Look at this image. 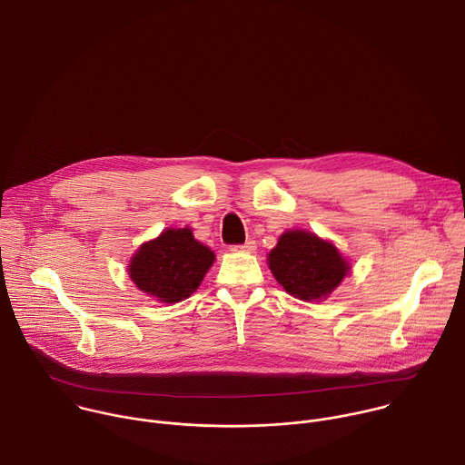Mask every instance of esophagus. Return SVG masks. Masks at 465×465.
Listing matches in <instances>:
<instances>
[{
    "label": "esophagus",
    "instance_id": "esophagus-1",
    "mask_svg": "<svg viewBox=\"0 0 465 465\" xmlns=\"http://www.w3.org/2000/svg\"><path fill=\"white\" fill-rule=\"evenodd\" d=\"M236 249H242L243 252L252 254V252H256V242H254V240H249V242H245L243 245H240V247H236Z\"/></svg>",
    "mask_w": 465,
    "mask_h": 465
}]
</instances>
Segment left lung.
Returning <instances> with one entry per match:
<instances>
[{"instance_id":"8db88e82","label":"left lung","mask_w":465,"mask_h":465,"mask_svg":"<svg viewBox=\"0 0 465 465\" xmlns=\"http://www.w3.org/2000/svg\"><path fill=\"white\" fill-rule=\"evenodd\" d=\"M267 265L285 292L303 302L327 300L351 272L349 260L332 242L303 229L282 232Z\"/></svg>"}]
</instances>
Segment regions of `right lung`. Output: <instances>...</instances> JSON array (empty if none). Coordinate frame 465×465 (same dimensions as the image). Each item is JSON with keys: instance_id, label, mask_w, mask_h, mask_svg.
<instances>
[{"instance_id": "1", "label": "right lung", "mask_w": 465, "mask_h": 465, "mask_svg": "<svg viewBox=\"0 0 465 465\" xmlns=\"http://www.w3.org/2000/svg\"><path fill=\"white\" fill-rule=\"evenodd\" d=\"M214 260L216 254L194 238L191 227H169L138 247L127 272L133 283L153 300L178 303L202 285Z\"/></svg>"}]
</instances>
